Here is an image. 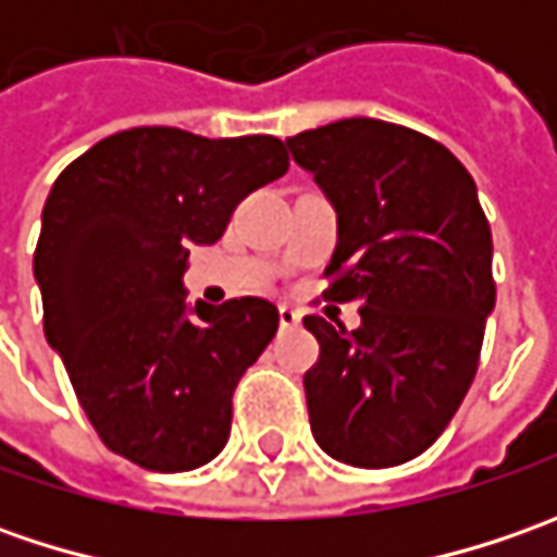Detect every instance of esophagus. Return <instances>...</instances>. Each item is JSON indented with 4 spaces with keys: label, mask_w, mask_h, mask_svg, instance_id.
<instances>
[{
    "label": "esophagus",
    "mask_w": 557,
    "mask_h": 557,
    "mask_svg": "<svg viewBox=\"0 0 557 557\" xmlns=\"http://www.w3.org/2000/svg\"><path fill=\"white\" fill-rule=\"evenodd\" d=\"M278 325L282 329H297L300 325V312L290 310V307H278Z\"/></svg>",
    "instance_id": "1"
}]
</instances>
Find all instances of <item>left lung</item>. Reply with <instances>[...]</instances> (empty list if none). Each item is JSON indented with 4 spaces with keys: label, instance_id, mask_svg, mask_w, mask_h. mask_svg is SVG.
I'll use <instances>...</instances> for the list:
<instances>
[{
    "label": "left lung",
    "instance_id": "8db88e82",
    "mask_svg": "<svg viewBox=\"0 0 557 557\" xmlns=\"http://www.w3.org/2000/svg\"><path fill=\"white\" fill-rule=\"evenodd\" d=\"M337 213L329 300L362 325L307 315L319 362L304 387L315 443L354 468H394L446 431L496 307L493 235L459 158L416 129L334 120L285 139Z\"/></svg>",
    "mask_w": 557,
    "mask_h": 557
}]
</instances>
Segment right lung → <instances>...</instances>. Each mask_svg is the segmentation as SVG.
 <instances>
[{
	"label": "right lung",
	"instance_id": "add662e5",
	"mask_svg": "<svg viewBox=\"0 0 557 557\" xmlns=\"http://www.w3.org/2000/svg\"><path fill=\"white\" fill-rule=\"evenodd\" d=\"M285 170L275 136L136 126L54 180L33 253L46 341L123 459L173 474L220 456L235 384L278 332V310L263 297L188 304L185 260Z\"/></svg>",
	"mask_w": 557,
	"mask_h": 557
}]
</instances>
